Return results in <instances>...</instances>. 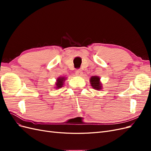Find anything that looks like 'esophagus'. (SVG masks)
I'll return each instance as SVG.
<instances>
[{"label":"esophagus","mask_w":151,"mask_h":151,"mask_svg":"<svg viewBox=\"0 0 151 151\" xmlns=\"http://www.w3.org/2000/svg\"><path fill=\"white\" fill-rule=\"evenodd\" d=\"M76 74L78 76H81L82 75H83V71H82L81 70H77L76 71Z\"/></svg>","instance_id":"obj_1"}]
</instances>
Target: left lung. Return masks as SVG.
Masks as SVG:
<instances>
[{
  "instance_id": "obj_1",
  "label": "left lung",
  "mask_w": 151,
  "mask_h": 151,
  "mask_svg": "<svg viewBox=\"0 0 151 151\" xmlns=\"http://www.w3.org/2000/svg\"><path fill=\"white\" fill-rule=\"evenodd\" d=\"M90 83L93 88L96 90L102 89V84L100 82V78L98 76H92L90 79Z\"/></svg>"
}]
</instances>
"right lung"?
<instances>
[{
  "instance_id": "1",
  "label": "right lung",
  "mask_w": 151,
  "mask_h": 151,
  "mask_svg": "<svg viewBox=\"0 0 151 151\" xmlns=\"http://www.w3.org/2000/svg\"><path fill=\"white\" fill-rule=\"evenodd\" d=\"M66 79V77H59L57 78V82L55 83V88L56 89H59V88H61L62 87L63 85V83H64V82Z\"/></svg>"
}]
</instances>
